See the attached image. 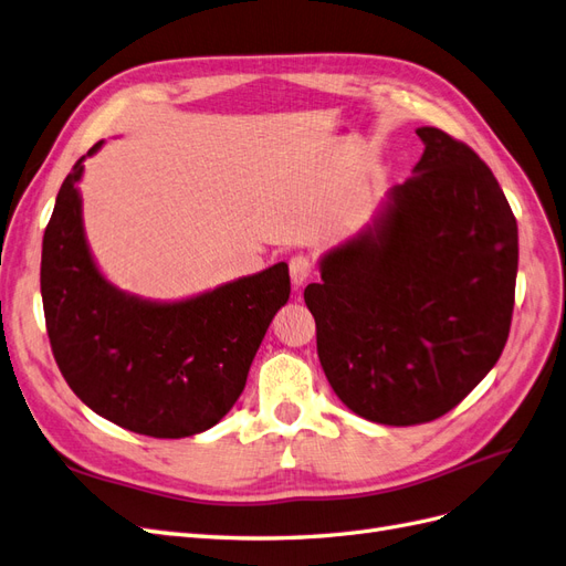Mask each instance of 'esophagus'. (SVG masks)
Listing matches in <instances>:
<instances>
[{"label":"esophagus","mask_w":566,"mask_h":566,"mask_svg":"<svg viewBox=\"0 0 566 566\" xmlns=\"http://www.w3.org/2000/svg\"><path fill=\"white\" fill-rule=\"evenodd\" d=\"M289 272H292V284L294 289H301L305 282L313 277L315 265L308 255H294L292 261H289Z\"/></svg>","instance_id":"esophagus-1"}]
</instances>
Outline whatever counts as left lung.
<instances>
[{
	"mask_svg": "<svg viewBox=\"0 0 566 566\" xmlns=\"http://www.w3.org/2000/svg\"><path fill=\"white\" fill-rule=\"evenodd\" d=\"M360 232L319 258L303 292L334 394L369 422L453 410L505 348L520 237L491 168L439 127Z\"/></svg>",
	"mask_w": 566,
	"mask_h": 566,
	"instance_id": "8db88e82",
	"label": "left lung"
}]
</instances>
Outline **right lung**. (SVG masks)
<instances>
[{"label": "right lung", "instance_id": "1", "mask_svg": "<svg viewBox=\"0 0 566 566\" xmlns=\"http://www.w3.org/2000/svg\"><path fill=\"white\" fill-rule=\"evenodd\" d=\"M63 180L42 239L46 334L73 394L108 422L154 439L216 427L247 386L272 317L289 301L286 263L180 301H151L104 277L85 237V158Z\"/></svg>", "mask_w": 566, "mask_h": 566}]
</instances>
